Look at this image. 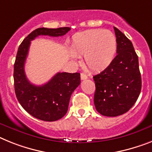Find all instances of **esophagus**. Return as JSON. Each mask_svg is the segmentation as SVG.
I'll use <instances>...</instances> for the list:
<instances>
[{"instance_id":"obj_1","label":"esophagus","mask_w":152,"mask_h":152,"mask_svg":"<svg viewBox=\"0 0 152 152\" xmlns=\"http://www.w3.org/2000/svg\"><path fill=\"white\" fill-rule=\"evenodd\" d=\"M80 78H81V80H86V79L88 78V76H86V74L83 73V72H82V73L80 74Z\"/></svg>"}]
</instances>
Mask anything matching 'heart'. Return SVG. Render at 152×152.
Segmentation results:
<instances>
[{"instance_id": "obj_1", "label": "heart", "mask_w": 152, "mask_h": 152, "mask_svg": "<svg viewBox=\"0 0 152 152\" xmlns=\"http://www.w3.org/2000/svg\"><path fill=\"white\" fill-rule=\"evenodd\" d=\"M71 51L72 59L84 56L86 67L94 72H100L113 62L117 51V39L110 31H83L72 36Z\"/></svg>"}]
</instances>
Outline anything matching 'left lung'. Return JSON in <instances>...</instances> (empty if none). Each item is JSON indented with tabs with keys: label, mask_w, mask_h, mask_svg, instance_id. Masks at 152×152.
<instances>
[{
	"label": "left lung",
	"mask_w": 152,
	"mask_h": 152,
	"mask_svg": "<svg viewBox=\"0 0 152 152\" xmlns=\"http://www.w3.org/2000/svg\"><path fill=\"white\" fill-rule=\"evenodd\" d=\"M113 28L117 55L107 68L94 76L96 109L107 117H117L128 111L141 90L138 57L132 42L119 29Z\"/></svg>",
	"instance_id": "1"
}]
</instances>
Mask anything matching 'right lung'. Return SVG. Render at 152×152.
<instances>
[{"mask_svg": "<svg viewBox=\"0 0 152 152\" xmlns=\"http://www.w3.org/2000/svg\"><path fill=\"white\" fill-rule=\"evenodd\" d=\"M69 30V27L37 28L23 40L18 50L14 65L15 94L21 107L37 119L55 121L64 117L68 110L70 96L80 84V74L58 72L44 85L35 86L31 83L25 72L31 41L39 35L62 36Z\"/></svg>", "mask_w": 152, "mask_h": 152, "instance_id": "1", "label": "right lung"}]
</instances>
